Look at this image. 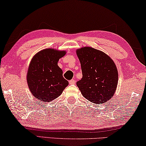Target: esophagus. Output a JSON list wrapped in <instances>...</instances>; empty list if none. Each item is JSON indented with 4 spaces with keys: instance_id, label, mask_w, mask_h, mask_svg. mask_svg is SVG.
Here are the masks:
<instances>
[{
    "instance_id": "34e87169",
    "label": "esophagus",
    "mask_w": 146,
    "mask_h": 146,
    "mask_svg": "<svg viewBox=\"0 0 146 146\" xmlns=\"http://www.w3.org/2000/svg\"><path fill=\"white\" fill-rule=\"evenodd\" d=\"M75 83H76V80H74V79H72V80H71L69 81V84H71V85L75 84Z\"/></svg>"
}]
</instances>
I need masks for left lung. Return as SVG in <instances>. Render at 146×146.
<instances>
[{
    "label": "left lung",
    "mask_w": 146,
    "mask_h": 146,
    "mask_svg": "<svg viewBox=\"0 0 146 146\" xmlns=\"http://www.w3.org/2000/svg\"><path fill=\"white\" fill-rule=\"evenodd\" d=\"M81 63L82 78L76 85L89 101L102 104L111 99L118 82V72L108 55L91 47L76 50Z\"/></svg>",
    "instance_id": "8db88e82"
}]
</instances>
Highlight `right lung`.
Listing matches in <instances>:
<instances>
[{
  "label": "right lung",
  "mask_w": 146,
  "mask_h": 146,
  "mask_svg": "<svg viewBox=\"0 0 146 146\" xmlns=\"http://www.w3.org/2000/svg\"><path fill=\"white\" fill-rule=\"evenodd\" d=\"M65 54V51L48 48L38 52L31 60L27 81L31 93L40 101L51 102L68 86L57 64Z\"/></svg>",
  "instance_id": "add662e5"
}]
</instances>
